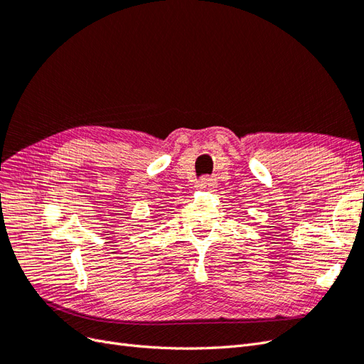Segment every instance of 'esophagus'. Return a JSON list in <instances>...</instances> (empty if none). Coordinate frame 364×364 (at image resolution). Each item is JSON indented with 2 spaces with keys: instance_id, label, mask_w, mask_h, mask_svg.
Here are the masks:
<instances>
[{
  "instance_id": "esophagus-1",
  "label": "esophagus",
  "mask_w": 364,
  "mask_h": 364,
  "mask_svg": "<svg viewBox=\"0 0 364 364\" xmlns=\"http://www.w3.org/2000/svg\"><path fill=\"white\" fill-rule=\"evenodd\" d=\"M215 179L209 178V176H203V178L197 183V188L202 190V191H213L215 188Z\"/></svg>"
}]
</instances>
